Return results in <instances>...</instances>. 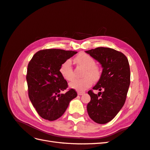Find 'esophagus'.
<instances>
[{
    "label": "esophagus",
    "instance_id": "obj_1",
    "mask_svg": "<svg viewBox=\"0 0 150 150\" xmlns=\"http://www.w3.org/2000/svg\"><path fill=\"white\" fill-rule=\"evenodd\" d=\"M85 93V92H78V96H82V95H83Z\"/></svg>",
    "mask_w": 150,
    "mask_h": 150
}]
</instances>
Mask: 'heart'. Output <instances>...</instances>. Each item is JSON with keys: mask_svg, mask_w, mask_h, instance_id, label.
Here are the masks:
<instances>
[{"mask_svg": "<svg viewBox=\"0 0 150 150\" xmlns=\"http://www.w3.org/2000/svg\"><path fill=\"white\" fill-rule=\"evenodd\" d=\"M74 62L85 69L83 74L85 78L74 79L69 84V86L72 89L82 92L92 86L93 79L94 81H97L100 78L101 71L100 68L96 65L94 58L86 53H81L79 54L75 57ZM59 71L64 79L68 81H71L74 78V73L70 60H65L61 64Z\"/></svg>", "mask_w": 150, "mask_h": 150, "instance_id": "obj_1", "label": "heart"}]
</instances>
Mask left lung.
<instances>
[{
  "instance_id": "obj_1",
  "label": "left lung",
  "mask_w": 150,
  "mask_h": 150,
  "mask_svg": "<svg viewBox=\"0 0 150 150\" xmlns=\"http://www.w3.org/2000/svg\"><path fill=\"white\" fill-rule=\"evenodd\" d=\"M103 67L99 81L93 90L103 92L95 94L89 90L91 100L87 111L95 122L105 124L110 122L122 108L130 83V66L126 56L109 47H98L86 51Z\"/></svg>"
}]
</instances>
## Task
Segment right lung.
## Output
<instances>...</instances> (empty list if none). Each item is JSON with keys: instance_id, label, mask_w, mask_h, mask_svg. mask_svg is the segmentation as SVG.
<instances>
[{"instance_id": "obj_1", "label": "right lung", "mask_w": 150, "mask_h": 150, "mask_svg": "<svg viewBox=\"0 0 150 150\" xmlns=\"http://www.w3.org/2000/svg\"><path fill=\"white\" fill-rule=\"evenodd\" d=\"M76 53L60 49L42 50L29 62L26 76L28 97L41 118L50 121L59 118L77 96L72 88L60 94L68 85L59 71L61 64Z\"/></svg>"}]
</instances>
